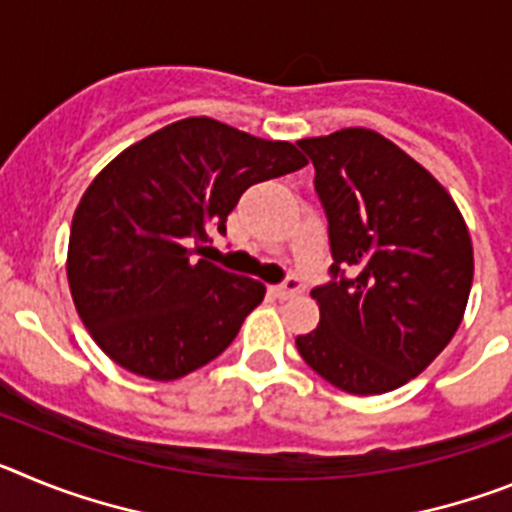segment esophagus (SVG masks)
Returning a JSON list of instances; mask_svg holds the SVG:
<instances>
[{
	"label": "esophagus",
	"mask_w": 512,
	"mask_h": 512,
	"mask_svg": "<svg viewBox=\"0 0 512 512\" xmlns=\"http://www.w3.org/2000/svg\"><path fill=\"white\" fill-rule=\"evenodd\" d=\"M269 292L274 297H277V300H289V297L300 295V292H302V282L297 277H289L287 282L274 284V287H269Z\"/></svg>",
	"instance_id": "34e87169"
}]
</instances>
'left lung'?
<instances>
[{"label":"left lung","instance_id":"left-lung-1","mask_svg":"<svg viewBox=\"0 0 512 512\" xmlns=\"http://www.w3.org/2000/svg\"><path fill=\"white\" fill-rule=\"evenodd\" d=\"M297 146L315 166L333 253V279L312 289L320 323L297 336V351L348 395L397 390L464 318L474 277L467 223L436 176L374 130Z\"/></svg>","mask_w":512,"mask_h":512}]
</instances>
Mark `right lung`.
Listing matches in <instances>:
<instances>
[{
  "label": "right lung",
  "instance_id": "obj_1",
  "mask_svg": "<svg viewBox=\"0 0 512 512\" xmlns=\"http://www.w3.org/2000/svg\"><path fill=\"white\" fill-rule=\"evenodd\" d=\"M307 158L212 117H187L104 166L74 212L71 297L97 346L122 369L171 382L210 364L238 336L266 287L207 259L210 233L251 184Z\"/></svg>",
  "mask_w": 512,
  "mask_h": 512
}]
</instances>
